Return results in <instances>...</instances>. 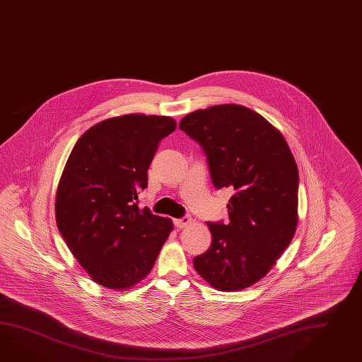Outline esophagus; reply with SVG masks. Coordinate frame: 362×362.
Listing matches in <instances>:
<instances>
[{"mask_svg":"<svg viewBox=\"0 0 362 362\" xmlns=\"http://www.w3.org/2000/svg\"><path fill=\"white\" fill-rule=\"evenodd\" d=\"M191 222H192V220L189 217H183V218H179V220H174V223H175L177 229H185Z\"/></svg>","mask_w":362,"mask_h":362,"instance_id":"1","label":"esophagus"}]
</instances>
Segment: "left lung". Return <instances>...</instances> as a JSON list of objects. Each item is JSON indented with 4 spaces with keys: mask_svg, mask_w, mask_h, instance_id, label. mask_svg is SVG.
I'll return each mask as SVG.
<instances>
[{
    "mask_svg": "<svg viewBox=\"0 0 362 362\" xmlns=\"http://www.w3.org/2000/svg\"><path fill=\"white\" fill-rule=\"evenodd\" d=\"M179 128L203 148L216 188L234 189L230 222H206L212 245L194 257V269L217 291H243L272 269L294 237L297 163L281 132L240 105L196 110Z\"/></svg>",
    "mask_w": 362,
    "mask_h": 362,
    "instance_id": "left-lung-1",
    "label": "left lung"
}]
</instances>
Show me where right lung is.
I'll return each instance as SVG.
<instances>
[{
  "label": "right lung",
  "mask_w": 362,
  "mask_h": 362,
  "mask_svg": "<svg viewBox=\"0 0 362 362\" xmlns=\"http://www.w3.org/2000/svg\"><path fill=\"white\" fill-rule=\"evenodd\" d=\"M170 116L128 114L93 125L76 142L57 185L56 223L94 281L112 291L149 274L174 229L168 217L140 209L137 192L158 144L174 132Z\"/></svg>",
  "instance_id": "1"
}]
</instances>
